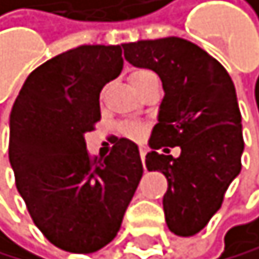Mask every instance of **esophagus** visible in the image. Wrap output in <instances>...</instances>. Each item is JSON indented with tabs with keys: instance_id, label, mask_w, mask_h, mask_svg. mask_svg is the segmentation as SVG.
Here are the masks:
<instances>
[{
	"instance_id": "obj_1",
	"label": "esophagus",
	"mask_w": 259,
	"mask_h": 259,
	"mask_svg": "<svg viewBox=\"0 0 259 259\" xmlns=\"http://www.w3.org/2000/svg\"><path fill=\"white\" fill-rule=\"evenodd\" d=\"M140 158H142V161H145V155H147V147L145 145H140Z\"/></svg>"
}]
</instances>
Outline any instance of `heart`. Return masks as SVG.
<instances>
[{
    "label": "heart",
    "instance_id": "1",
    "mask_svg": "<svg viewBox=\"0 0 259 259\" xmlns=\"http://www.w3.org/2000/svg\"><path fill=\"white\" fill-rule=\"evenodd\" d=\"M156 78L155 76V73H152L150 70H145V68H137V70H134L131 73V84H132V88L134 90H137L139 86H142L143 83H147L150 81V79H153ZM122 132H124L127 137H131V139H140L143 132H145V128H143V125L140 124H125L124 127H122Z\"/></svg>",
    "mask_w": 259,
    "mask_h": 259
}]
</instances>
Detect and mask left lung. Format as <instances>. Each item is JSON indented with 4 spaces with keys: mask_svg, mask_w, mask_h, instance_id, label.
Returning <instances> with one entry per match:
<instances>
[{
    "mask_svg": "<svg viewBox=\"0 0 259 259\" xmlns=\"http://www.w3.org/2000/svg\"><path fill=\"white\" fill-rule=\"evenodd\" d=\"M122 47L128 63L152 70L161 79L165 96L145 165L168 180L163 196L168 229L193 237L220 209L227 188L242 169L245 143L235 86L214 57L181 37ZM161 146H180L182 155H160L156 150Z\"/></svg>",
    "mask_w": 259,
    "mask_h": 259,
    "instance_id": "left-lung-1",
    "label": "left lung"
}]
</instances>
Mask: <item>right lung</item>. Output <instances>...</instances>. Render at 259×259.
Listing matches in <instances>:
<instances>
[{"instance_id":"right-lung-1","label":"right lung","mask_w":259,"mask_h":259,"mask_svg":"<svg viewBox=\"0 0 259 259\" xmlns=\"http://www.w3.org/2000/svg\"><path fill=\"white\" fill-rule=\"evenodd\" d=\"M120 45H81L30 73L9 116V163L34 224L55 246L94 253L116 238L143 166L137 143L116 139L91 158L84 134L99 93L122 70Z\"/></svg>"}]
</instances>
